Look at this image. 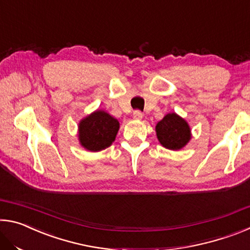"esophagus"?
Listing matches in <instances>:
<instances>
[{
	"instance_id": "34e87169",
	"label": "esophagus",
	"mask_w": 250,
	"mask_h": 250,
	"mask_svg": "<svg viewBox=\"0 0 250 250\" xmlns=\"http://www.w3.org/2000/svg\"><path fill=\"white\" fill-rule=\"evenodd\" d=\"M143 118V113L141 111H139V110H135L133 112V119L135 120H141Z\"/></svg>"
}]
</instances>
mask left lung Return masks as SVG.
I'll list each match as a JSON object with an SVG mask.
<instances>
[{
  "label": "left lung",
  "mask_w": 250,
  "mask_h": 250,
  "mask_svg": "<svg viewBox=\"0 0 250 250\" xmlns=\"http://www.w3.org/2000/svg\"><path fill=\"white\" fill-rule=\"evenodd\" d=\"M155 132L161 146L173 151L181 150L192 138L188 121L175 112L164 116L163 119L156 124Z\"/></svg>",
  "instance_id": "1"
}]
</instances>
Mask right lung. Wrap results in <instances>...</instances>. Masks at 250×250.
Segmentation results:
<instances>
[{
  "label": "right lung",
  "instance_id": "1",
  "mask_svg": "<svg viewBox=\"0 0 250 250\" xmlns=\"http://www.w3.org/2000/svg\"><path fill=\"white\" fill-rule=\"evenodd\" d=\"M120 124L104 110H96L78 124V140L83 149L99 152L116 140Z\"/></svg>",
  "mask_w": 250,
  "mask_h": 250
}]
</instances>
